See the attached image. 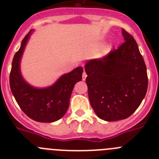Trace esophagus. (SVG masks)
<instances>
[{"mask_svg":"<svg viewBox=\"0 0 159 159\" xmlns=\"http://www.w3.org/2000/svg\"><path fill=\"white\" fill-rule=\"evenodd\" d=\"M86 77H87V74H86V72L84 71V72H83V75H82L83 80H86Z\"/></svg>","mask_w":159,"mask_h":159,"instance_id":"34e87169","label":"esophagus"}]
</instances>
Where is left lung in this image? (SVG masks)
<instances>
[{"mask_svg":"<svg viewBox=\"0 0 159 159\" xmlns=\"http://www.w3.org/2000/svg\"><path fill=\"white\" fill-rule=\"evenodd\" d=\"M117 49L85 65L88 97L97 116L105 121L125 119L134 113L147 94V67L135 40L125 29Z\"/></svg>","mask_w":159,"mask_h":159,"instance_id":"8db88e82","label":"left lung"}]
</instances>
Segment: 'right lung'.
Instances as JSON below:
<instances>
[{
	"mask_svg": "<svg viewBox=\"0 0 159 159\" xmlns=\"http://www.w3.org/2000/svg\"><path fill=\"white\" fill-rule=\"evenodd\" d=\"M31 32L21 42V46L14 55L9 84L12 93L24 113L30 119L40 123H52L64 116L69 107V100L75 84L82 80L84 69L76 67L64 74L52 86L35 88L25 82L20 70V62Z\"/></svg>",
	"mask_w": 159,
	"mask_h": 159,
	"instance_id": "obj_1",
	"label": "right lung"
}]
</instances>
